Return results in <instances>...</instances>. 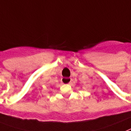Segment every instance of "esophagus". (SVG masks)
Returning a JSON list of instances; mask_svg holds the SVG:
<instances>
[{
  "mask_svg": "<svg viewBox=\"0 0 131 131\" xmlns=\"http://www.w3.org/2000/svg\"><path fill=\"white\" fill-rule=\"evenodd\" d=\"M63 83L65 84H71L72 83V79L69 78V77H63L61 80Z\"/></svg>",
  "mask_w": 131,
  "mask_h": 131,
  "instance_id": "obj_1",
  "label": "esophagus"
}]
</instances>
